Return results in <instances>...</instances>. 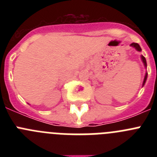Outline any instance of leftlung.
<instances>
[{
    "label": "left lung",
    "mask_w": 157,
    "mask_h": 157,
    "mask_svg": "<svg viewBox=\"0 0 157 157\" xmlns=\"http://www.w3.org/2000/svg\"><path fill=\"white\" fill-rule=\"evenodd\" d=\"M130 45L131 47H133V48H135L136 50L138 51V52H141V47H140V45H138V43H131V44H130ZM141 61H142V63H143L144 66H145V68H147V63H146V59H145V58L144 57V56H142V55H141ZM147 77H148V73H147V72H146V73H145V78H144L143 83H142V87H143L144 85H145V82H146V80H147Z\"/></svg>",
    "instance_id": "1"
}]
</instances>
